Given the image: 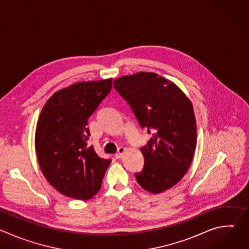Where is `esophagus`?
<instances>
[{
    "instance_id": "esophagus-1",
    "label": "esophagus",
    "mask_w": 249,
    "mask_h": 249,
    "mask_svg": "<svg viewBox=\"0 0 249 249\" xmlns=\"http://www.w3.org/2000/svg\"><path fill=\"white\" fill-rule=\"evenodd\" d=\"M126 152V149L125 148H123V147H120L119 149H118V152L115 154V158L116 159H120V158H122V156L124 155V153Z\"/></svg>"
}]
</instances>
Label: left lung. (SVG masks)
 Returning a JSON list of instances; mask_svg holds the SVG:
<instances>
[{"mask_svg":"<svg viewBox=\"0 0 249 249\" xmlns=\"http://www.w3.org/2000/svg\"><path fill=\"white\" fill-rule=\"evenodd\" d=\"M115 90L126 100L140 126L153 132L141 148L145 164L136 172L138 183L160 193L181 180L196 148L197 130L191 101L173 83L155 73L141 72L114 80Z\"/></svg>","mask_w":249,"mask_h":249,"instance_id":"left-lung-1","label":"left lung"}]
</instances>
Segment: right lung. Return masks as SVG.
<instances>
[{
    "label": "right lung",
    "instance_id": "right-lung-1",
    "mask_svg": "<svg viewBox=\"0 0 249 249\" xmlns=\"http://www.w3.org/2000/svg\"><path fill=\"white\" fill-rule=\"evenodd\" d=\"M111 87L112 79L72 85L55 92L40 113L35 132L37 160L47 181L67 197L94 196L111 162L88 145L89 118Z\"/></svg>",
    "mask_w": 249,
    "mask_h": 249
}]
</instances>
